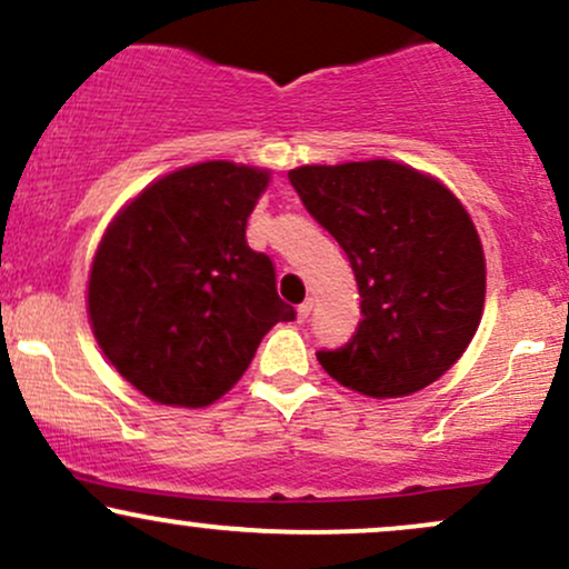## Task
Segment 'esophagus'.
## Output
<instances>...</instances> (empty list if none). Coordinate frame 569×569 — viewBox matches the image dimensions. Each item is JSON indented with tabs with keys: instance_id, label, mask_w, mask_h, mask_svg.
Masks as SVG:
<instances>
[{
	"instance_id": "34e87169",
	"label": "esophagus",
	"mask_w": 569,
	"mask_h": 569,
	"mask_svg": "<svg viewBox=\"0 0 569 569\" xmlns=\"http://www.w3.org/2000/svg\"><path fill=\"white\" fill-rule=\"evenodd\" d=\"M310 312H312V302H310V299H305V302L297 307V318H299V323H305L307 318H310Z\"/></svg>"
}]
</instances>
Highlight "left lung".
Here are the masks:
<instances>
[{
    "label": "left lung",
    "instance_id": "obj_1",
    "mask_svg": "<svg viewBox=\"0 0 569 569\" xmlns=\"http://www.w3.org/2000/svg\"><path fill=\"white\" fill-rule=\"evenodd\" d=\"M291 187L348 253L361 323L318 361L339 385L371 398L428 388L479 329L487 264L462 202L433 176L393 160L302 166Z\"/></svg>",
    "mask_w": 569,
    "mask_h": 569
}]
</instances>
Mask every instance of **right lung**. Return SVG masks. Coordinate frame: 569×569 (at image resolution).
Returning <instances> with one entry per match:
<instances>
[{
    "label": "right lung",
    "instance_id": "1",
    "mask_svg": "<svg viewBox=\"0 0 569 569\" xmlns=\"http://www.w3.org/2000/svg\"><path fill=\"white\" fill-rule=\"evenodd\" d=\"M270 171L208 160L152 181L103 232L90 264L98 348L166 407L200 409L243 377L278 321L297 312L276 267L246 243Z\"/></svg>",
    "mask_w": 569,
    "mask_h": 569
}]
</instances>
